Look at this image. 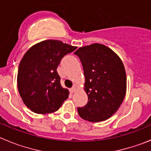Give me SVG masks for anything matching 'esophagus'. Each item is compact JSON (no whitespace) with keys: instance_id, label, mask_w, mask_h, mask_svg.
<instances>
[{"instance_id":"obj_1","label":"esophagus","mask_w":151,"mask_h":151,"mask_svg":"<svg viewBox=\"0 0 151 151\" xmlns=\"http://www.w3.org/2000/svg\"><path fill=\"white\" fill-rule=\"evenodd\" d=\"M76 90V86H73L71 88L69 89V91L71 92V93H73V92H74Z\"/></svg>"}]
</instances>
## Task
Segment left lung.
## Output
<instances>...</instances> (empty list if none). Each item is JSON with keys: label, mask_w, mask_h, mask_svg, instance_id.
<instances>
[{"label": "left lung", "mask_w": 151, "mask_h": 151, "mask_svg": "<svg viewBox=\"0 0 151 151\" xmlns=\"http://www.w3.org/2000/svg\"><path fill=\"white\" fill-rule=\"evenodd\" d=\"M79 57L85 77L88 103L78 107L82 119L104 121L117 111L126 91V74L122 60L109 47L101 44L82 47L74 53Z\"/></svg>", "instance_id": "left-lung-1"}]
</instances>
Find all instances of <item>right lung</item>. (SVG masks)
<instances>
[{
	"instance_id": "right-lung-1",
	"label": "right lung",
	"mask_w": 151,
	"mask_h": 151,
	"mask_svg": "<svg viewBox=\"0 0 151 151\" xmlns=\"http://www.w3.org/2000/svg\"><path fill=\"white\" fill-rule=\"evenodd\" d=\"M77 47L57 40H47L32 46L23 56L17 75V86L22 101L34 113L57 111L69 97L61 87L57 69L63 57Z\"/></svg>"
}]
</instances>
